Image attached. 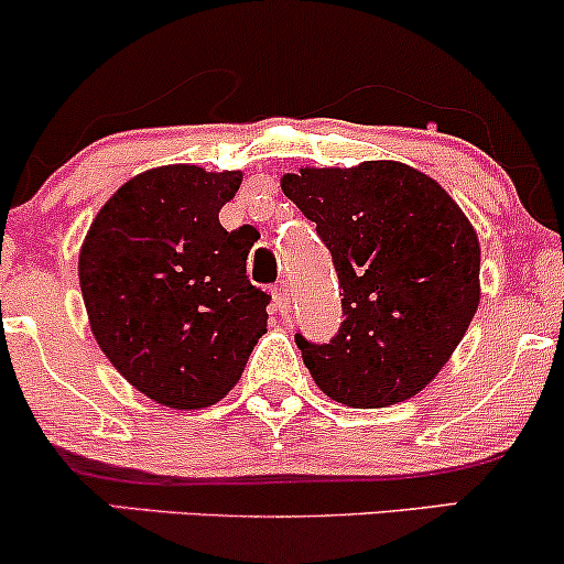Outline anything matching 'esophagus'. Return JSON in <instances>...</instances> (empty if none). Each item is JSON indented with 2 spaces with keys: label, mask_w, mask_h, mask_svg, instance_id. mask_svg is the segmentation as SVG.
<instances>
[{
  "label": "esophagus",
  "mask_w": 564,
  "mask_h": 564,
  "mask_svg": "<svg viewBox=\"0 0 564 564\" xmlns=\"http://www.w3.org/2000/svg\"><path fill=\"white\" fill-rule=\"evenodd\" d=\"M273 302H275V310L281 315L291 313V296H289V289L283 286V283H278V286L273 289Z\"/></svg>",
  "instance_id": "1"
}]
</instances>
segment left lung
<instances>
[{
    "label": "left lung",
    "mask_w": 564,
    "mask_h": 564,
    "mask_svg": "<svg viewBox=\"0 0 564 564\" xmlns=\"http://www.w3.org/2000/svg\"><path fill=\"white\" fill-rule=\"evenodd\" d=\"M326 249L341 321L326 345L296 334L304 366L336 403L413 398L448 364L480 302V243L456 200L394 161L302 170L281 180Z\"/></svg>",
    "instance_id": "obj_1"
}]
</instances>
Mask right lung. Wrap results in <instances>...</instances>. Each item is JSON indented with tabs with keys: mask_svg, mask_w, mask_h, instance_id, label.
Masks as SVG:
<instances>
[{
	"mask_svg": "<svg viewBox=\"0 0 564 564\" xmlns=\"http://www.w3.org/2000/svg\"><path fill=\"white\" fill-rule=\"evenodd\" d=\"M238 187L241 172H142L84 238L79 283L97 345L161 405H215L268 332L270 294L246 278L254 241L219 225Z\"/></svg>",
	"mask_w": 564,
	"mask_h": 564,
	"instance_id": "1",
	"label": "right lung"
}]
</instances>
